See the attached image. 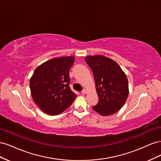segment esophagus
Listing matches in <instances>:
<instances>
[{"label":"esophagus","mask_w":161,"mask_h":161,"mask_svg":"<svg viewBox=\"0 0 161 161\" xmlns=\"http://www.w3.org/2000/svg\"><path fill=\"white\" fill-rule=\"evenodd\" d=\"M82 93L83 94V95H85V94H86V93H87V91H86V89H84L83 91H82Z\"/></svg>","instance_id":"1"}]
</instances>
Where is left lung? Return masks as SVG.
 I'll use <instances>...</instances> for the list:
<instances>
[{
	"instance_id": "1",
	"label": "left lung",
	"mask_w": 161,
	"mask_h": 161,
	"mask_svg": "<svg viewBox=\"0 0 161 161\" xmlns=\"http://www.w3.org/2000/svg\"><path fill=\"white\" fill-rule=\"evenodd\" d=\"M86 62L92 69L99 102L92 109L103 116L119 111L128 99V78L118 63L103 55L87 56Z\"/></svg>"
}]
</instances>
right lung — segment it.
<instances>
[{
  "mask_svg": "<svg viewBox=\"0 0 161 161\" xmlns=\"http://www.w3.org/2000/svg\"><path fill=\"white\" fill-rule=\"evenodd\" d=\"M73 56L53 58L37 66L30 86L33 101L45 114L56 115L69 108L76 95L69 86Z\"/></svg>",
  "mask_w": 161,
  "mask_h": 161,
  "instance_id": "obj_1",
  "label": "right lung"
}]
</instances>
